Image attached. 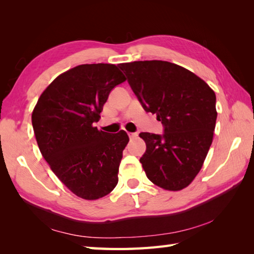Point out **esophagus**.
I'll return each instance as SVG.
<instances>
[{
    "instance_id": "obj_1",
    "label": "esophagus",
    "mask_w": 254,
    "mask_h": 254,
    "mask_svg": "<svg viewBox=\"0 0 254 254\" xmlns=\"http://www.w3.org/2000/svg\"><path fill=\"white\" fill-rule=\"evenodd\" d=\"M138 134L137 133H128V136H130V138H136Z\"/></svg>"
}]
</instances>
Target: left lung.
Wrapping results in <instances>:
<instances>
[{"label":"left lung","mask_w":254,"mask_h":254,"mask_svg":"<svg viewBox=\"0 0 254 254\" xmlns=\"http://www.w3.org/2000/svg\"><path fill=\"white\" fill-rule=\"evenodd\" d=\"M147 112L165 127L163 135L139 134L146 152L139 161L148 179L168 191H180L201 170L216 126L214 90L189 69L167 61L119 64Z\"/></svg>","instance_id":"8db88e82"}]
</instances>
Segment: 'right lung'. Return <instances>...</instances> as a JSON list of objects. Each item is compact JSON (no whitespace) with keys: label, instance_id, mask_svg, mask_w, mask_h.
Masks as SVG:
<instances>
[{"label":"right lung","instance_id":"1","mask_svg":"<svg viewBox=\"0 0 254 254\" xmlns=\"http://www.w3.org/2000/svg\"><path fill=\"white\" fill-rule=\"evenodd\" d=\"M115 64H82L59 75L31 115L38 146L51 170L75 195L98 199L118 183L126 131L109 134L94 123L110 91L126 82Z\"/></svg>","mask_w":254,"mask_h":254}]
</instances>
